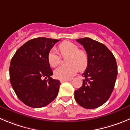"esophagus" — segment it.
Returning <instances> with one entry per match:
<instances>
[{
	"instance_id": "esophagus-1",
	"label": "esophagus",
	"mask_w": 130,
	"mask_h": 130,
	"mask_svg": "<svg viewBox=\"0 0 130 130\" xmlns=\"http://www.w3.org/2000/svg\"><path fill=\"white\" fill-rule=\"evenodd\" d=\"M69 81H70V80H69V79H66V80H65V79H61V80H60V82H61V83H64V82H69Z\"/></svg>"
}]
</instances>
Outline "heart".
Returning <instances> with one entry per match:
<instances>
[{"instance_id": "b5f03b06", "label": "heart", "mask_w": 130, "mask_h": 130, "mask_svg": "<svg viewBox=\"0 0 130 130\" xmlns=\"http://www.w3.org/2000/svg\"><path fill=\"white\" fill-rule=\"evenodd\" d=\"M59 49L63 57L69 56L68 66H61L54 72L55 77L59 79H69L76 74L77 69L83 71L88 65V55L83 50H79L78 46L71 42H62ZM61 61V56L55 48H52L48 54V61L53 67H56Z\"/></svg>"}]
</instances>
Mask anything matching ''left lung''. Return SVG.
<instances>
[{
  "instance_id": "1",
  "label": "left lung",
  "mask_w": 130,
  "mask_h": 130,
  "mask_svg": "<svg viewBox=\"0 0 130 130\" xmlns=\"http://www.w3.org/2000/svg\"><path fill=\"white\" fill-rule=\"evenodd\" d=\"M88 55V65L82 76L83 85L74 92L77 103L94 109L105 103L114 88L117 76L116 59L104 44L90 38L77 39Z\"/></svg>"
}]
</instances>
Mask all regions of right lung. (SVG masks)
<instances>
[{
	"label": "right lung",
	"instance_id": "1",
	"mask_svg": "<svg viewBox=\"0 0 130 130\" xmlns=\"http://www.w3.org/2000/svg\"><path fill=\"white\" fill-rule=\"evenodd\" d=\"M59 40L39 37L16 51L9 67V79L19 99L27 106L42 108L58 95L60 82L53 79L48 54Z\"/></svg>",
	"mask_w": 130,
	"mask_h": 130
}]
</instances>
